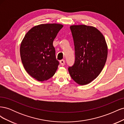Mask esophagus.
<instances>
[{
    "label": "esophagus",
    "mask_w": 124,
    "mask_h": 124,
    "mask_svg": "<svg viewBox=\"0 0 124 124\" xmlns=\"http://www.w3.org/2000/svg\"><path fill=\"white\" fill-rule=\"evenodd\" d=\"M60 63H61V65L62 66H64L65 64V60L62 59V60H61V61H60Z\"/></svg>",
    "instance_id": "34e87169"
}]
</instances>
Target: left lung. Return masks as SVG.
I'll return each instance as SVG.
<instances>
[{"instance_id": "left-lung-1", "label": "left lung", "mask_w": 124, "mask_h": 124, "mask_svg": "<svg viewBox=\"0 0 124 124\" xmlns=\"http://www.w3.org/2000/svg\"><path fill=\"white\" fill-rule=\"evenodd\" d=\"M75 50V62L68 71L78 84L89 83L98 77L106 63L108 46L104 37L96 28L85 25L71 26Z\"/></svg>"}]
</instances>
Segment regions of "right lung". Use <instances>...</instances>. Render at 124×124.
Returning <instances> with one entry per match:
<instances>
[{"mask_svg": "<svg viewBox=\"0 0 124 124\" xmlns=\"http://www.w3.org/2000/svg\"><path fill=\"white\" fill-rule=\"evenodd\" d=\"M63 27L59 24H41L32 27L22 41L20 55L27 72L39 81L53 77L59 62L56 58L53 42Z\"/></svg>", "mask_w": 124, "mask_h": 124, "instance_id": "1", "label": "right lung"}]
</instances>
